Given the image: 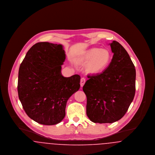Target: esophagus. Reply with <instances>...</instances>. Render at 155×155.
Here are the masks:
<instances>
[{
  "instance_id": "obj_1",
  "label": "esophagus",
  "mask_w": 155,
  "mask_h": 155,
  "mask_svg": "<svg viewBox=\"0 0 155 155\" xmlns=\"http://www.w3.org/2000/svg\"><path fill=\"white\" fill-rule=\"evenodd\" d=\"M85 83V78H82L81 79V83H80V85H81V87H82L84 85V84Z\"/></svg>"
}]
</instances>
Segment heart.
<instances>
[{
    "label": "heart",
    "instance_id": "obj_1",
    "mask_svg": "<svg viewBox=\"0 0 155 155\" xmlns=\"http://www.w3.org/2000/svg\"><path fill=\"white\" fill-rule=\"evenodd\" d=\"M83 58L89 61L87 69L92 73H99L106 68L110 63L112 56L107 49L93 48L86 51Z\"/></svg>",
    "mask_w": 155,
    "mask_h": 155
}]
</instances>
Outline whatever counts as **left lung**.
I'll return each instance as SVG.
<instances>
[{
	"label": "left lung",
	"instance_id": "left-lung-1",
	"mask_svg": "<svg viewBox=\"0 0 155 155\" xmlns=\"http://www.w3.org/2000/svg\"><path fill=\"white\" fill-rule=\"evenodd\" d=\"M113 56L102 73L88 75L83 87L87 96V114L98 123H113L125 115L135 93L136 71L125 49L113 41Z\"/></svg>",
	"mask_w": 155,
	"mask_h": 155
}]
</instances>
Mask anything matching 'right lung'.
<instances>
[{"mask_svg": "<svg viewBox=\"0 0 155 155\" xmlns=\"http://www.w3.org/2000/svg\"><path fill=\"white\" fill-rule=\"evenodd\" d=\"M63 46L38 42L27 53L18 71L19 99L28 116L39 124L54 125L66 115L67 102L80 87V76L64 77Z\"/></svg>", "mask_w": 155, "mask_h": 155, "instance_id": "right-lung-1", "label": "right lung"}]
</instances>
